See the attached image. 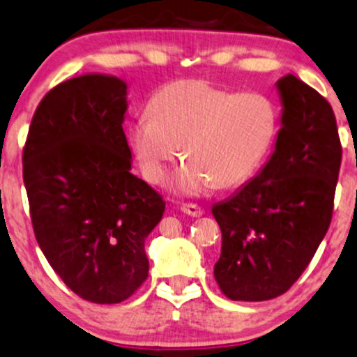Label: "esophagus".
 Listing matches in <instances>:
<instances>
[{
    "instance_id": "34e87169",
    "label": "esophagus",
    "mask_w": 357,
    "mask_h": 357,
    "mask_svg": "<svg viewBox=\"0 0 357 357\" xmlns=\"http://www.w3.org/2000/svg\"><path fill=\"white\" fill-rule=\"evenodd\" d=\"M180 211L185 213V215H189V216H201L204 213L201 206H197V204H194V203L182 204V206H180Z\"/></svg>"
}]
</instances>
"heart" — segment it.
<instances>
[{
  "label": "heart",
  "mask_w": 357,
  "mask_h": 357,
  "mask_svg": "<svg viewBox=\"0 0 357 357\" xmlns=\"http://www.w3.org/2000/svg\"><path fill=\"white\" fill-rule=\"evenodd\" d=\"M149 119L128 128V142L148 182L158 183L178 158L187 163L170 178L180 194L244 183L264 160L278 128L277 108L256 91L237 93L204 79L165 84L148 105Z\"/></svg>",
  "instance_id": "1"
}]
</instances>
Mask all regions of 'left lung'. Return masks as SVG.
Segmentation results:
<instances>
[{"mask_svg": "<svg viewBox=\"0 0 357 357\" xmlns=\"http://www.w3.org/2000/svg\"><path fill=\"white\" fill-rule=\"evenodd\" d=\"M277 87L284 113L270 161L211 209L222 230L215 280L232 301H268L287 292L332 222L342 161L332 106L290 73Z\"/></svg>", "mask_w": 357, "mask_h": 357, "instance_id": "1", "label": "left lung"}]
</instances>
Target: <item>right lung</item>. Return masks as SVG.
I'll return each mask as SVG.
<instances>
[{"instance_id": "right-lung-1", "label": "right lung", "mask_w": 357, "mask_h": 357, "mask_svg": "<svg viewBox=\"0 0 357 357\" xmlns=\"http://www.w3.org/2000/svg\"><path fill=\"white\" fill-rule=\"evenodd\" d=\"M127 86L109 75L58 84L41 99L22 154L36 241L82 299L116 304L149 273L144 242L165 201L130 174Z\"/></svg>"}]
</instances>
